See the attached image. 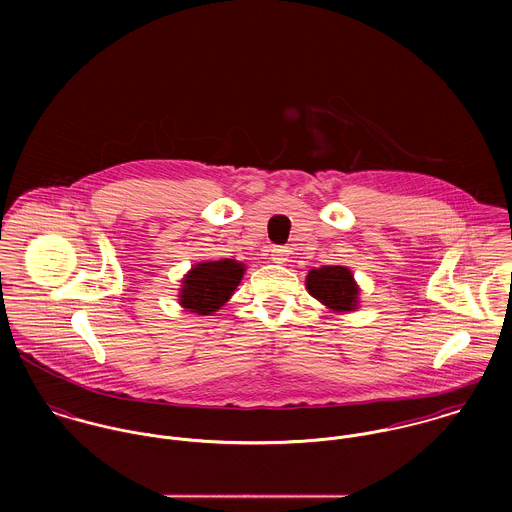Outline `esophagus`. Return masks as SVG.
I'll return each mask as SVG.
<instances>
[{
    "instance_id": "obj_1",
    "label": "esophagus",
    "mask_w": 512,
    "mask_h": 512,
    "mask_svg": "<svg viewBox=\"0 0 512 512\" xmlns=\"http://www.w3.org/2000/svg\"><path fill=\"white\" fill-rule=\"evenodd\" d=\"M270 260H272L274 264H286V262H288V250H286L284 246H274V248L270 250Z\"/></svg>"
}]
</instances>
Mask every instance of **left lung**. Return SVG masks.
Wrapping results in <instances>:
<instances>
[{
	"label": "left lung",
	"mask_w": 512,
	"mask_h": 512,
	"mask_svg": "<svg viewBox=\"0 0 512 512\" xmlns=\"http://www.w3.org/2000/svg\"><path fill=\"white\" fill-rule=\"evenodd\" d=\"M305 286L331 311H355L359 305V286L353 272L345 266H321L317 270H309Z\"/></svg>",
	"instance_id": "8db88e82"
}]
</instances>
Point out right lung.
I'll return each instance as SVG.
<instances>
[{"label":"right lung","mask_w":512,"mask_h":512,"mask_svg":"<svg viewBox=\"0 0 512 512\" xmlns=\"http://www.w3.org/2000/svg\"><path fill=\"white\" fill-rule=\"evenodd\" d=\"M242 276L244 264L238 260L224 258L215 262H201L185 274L179 303L191 313L211 315L230 299Z\"/></svg>","instance_id":"add662e5"}]
</instances>
